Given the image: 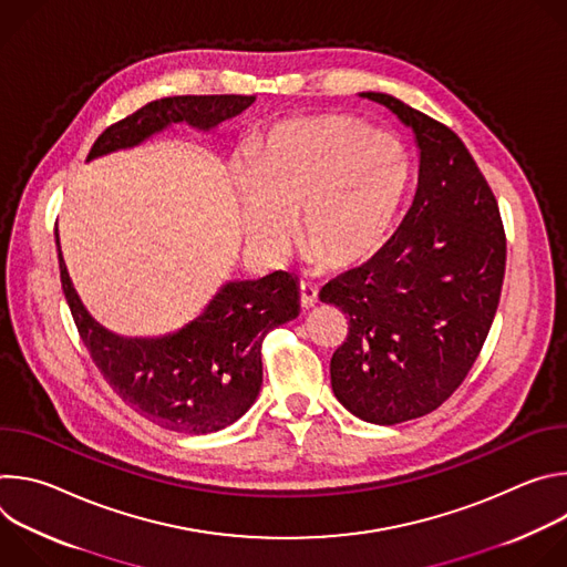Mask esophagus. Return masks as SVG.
<instances>
[{
    "label": "esophagus",
    "mask_w": 567,
    "mask_h": 567,
    "mask_svg": "<svg viewBox=\"0 0 567 567\" xmlns=\"http://www.w3.org/2000/svg\"><path fill=\"white\" fill-rule=\"evenodd\" d=\"M318 302V289L309 282H300V305L302 309H311Z\"/></svg>",
    "instance_id": "34e87169"
}]
</instances>
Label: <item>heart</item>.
<instances>
[{"instance_id":"heart-1","label":"heart","mask_w":567,"mask_h":567,"mask_svg":"<svg viewBox=\"0 0 567 567\" xmlns=\"http://www.w3.org/2000/svg\"><path fill=\"white\" fill-rule=\"evenodd\" d=\"M241 233L258 254L289 249L291 217L309 260L352 269L392 237L411 186L406 145L385 127L322 114L274 127L235 177Z\"/></svg>"}]
</instances>
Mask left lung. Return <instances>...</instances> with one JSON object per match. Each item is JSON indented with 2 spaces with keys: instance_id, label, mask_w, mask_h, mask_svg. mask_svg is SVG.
Instances as JSON below:
<instances>
[{
  "instance_id": "left-lung-1",
  "label": "left lung",
  "mask_w": 567,
  "mask_h": 567,
  "mask_svg": "<svg viewBox=\"0 0 567 567\" xmlns=\"http://www.w3.org/2000/svg\"><path fill=\"white\" fill-rule=\"evenodd\" d=\"M415 132L413 206L365 265L320 289L350 316L330 363L332 390L363 422L433 413L475 363L494 322L507 241L496 197L460 136L381 92H363Z\"/></svg>"
}]
</instances>
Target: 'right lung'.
I'll list each match as a JSON object with an SVG mask.
<instances>
[{"mask_svg": "<svg viewBox=\"0 0 567 567\" xmlns=\"http://www.w3.org/2000/svg\"><path fill=\"white\" fill-rule=\"evenodd\" d=\"M256 96H171L152 101L107 127L87 161L136 147L171 125L202 132L251 107ZM60 280L80 339L116 394L161 429L206 435L245 415L262 385V339L300 313V291L287 271L230 280L182 330L156 339L110 332L87 311L69 278L55 233Z\"/></svg>", "mask_w": 567, "mask_h": 567, "instance_id": "add662e5", "label": "right lung"}]
</instances>
